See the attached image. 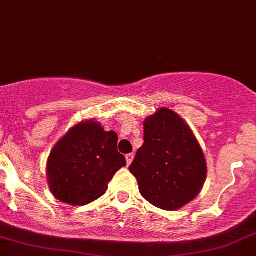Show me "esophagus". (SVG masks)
I'll use <instances>...</instances> for the list:
<instances>
[{"label": "esophagus", "mask_w": 256, "mask_h": 256, "mask_svg": "<svg viewBox=\"0 0 256 256\" xmlns=\"http://www.w3.org/2000/svg\"><path fill=\"white\" fill-rule=\"evenodd\" d=\"M133 158H134V154H128V155H126V160H127L128 164H132Z\"/></svg>", "instance_id": "34e87169"}]
</instances>
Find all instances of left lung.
Listing matches in <instances>:
<instances>
[{
    "label": "left lung",
    "mask_w": 256,
    "mask_h": 256,
    "mask_svg": "<svg viewBox=\"0 0 256 256\" xmlns=\"http://www.w3.org/2000/svg\"><path fill=\"white\" fill-rule=\"evenodd\" d=\"M129 171L139 192L162 210H180L200 193L208 164L193 130L178 114L161 107L144 120V144Z\"/></svg>",
    "instance_id": "1"
}]
</instances>
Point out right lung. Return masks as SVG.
<instances>
[{
	"label": "right lung",
	"instance_id": "1",
	"mask_svg": "<svg viewBox=\"0 0 256 256\" xmlns=\"http://www.w3.org/2000/svg\"><path fill=\"white\" fill-rule=\"evenodd\" d=\"M116 132L95 120H83L62 136L48 158L51 193L60 202L84 206L106 193L114 173L127 164L117 151Z\"/></svg>",
	"mask_w": 256,
	"mask_h": 256
}]
</instances>
